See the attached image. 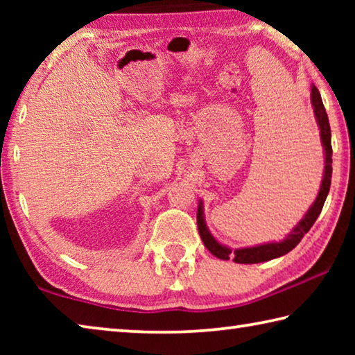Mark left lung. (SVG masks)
I'll list each match as a JSON object with an SVG mask.
<instances>
[{
  "instance_id": "8db88e82",
  "label": "left lung",
  "mask_w": 355,
  "mask_h": 355,
  "mask_svg": "<svg viewBox=\"0 0 355 355\" xmlns=\"http://www.w3.org/2000/svg\"><path fill=\"white\" fill-rule=\"evenodd\" d=\"M311 106H313V114L320 128V137H321V146L324 152V173L321 180L320 191L315 202L311 203V207L307 209V213L304 214V218L297 222L296 227H293V230L288 233L286 238L282 241H271V243H263L258 245H252V248H239V249H230L228 245L219 243L216 239L209 228L207 227L205 222V213H203V202L199 200V207H197V227H199V233L205 248L211 252L214 257L220 258V260H233L239 264H254V263H263L274 260L282 255L288 254L300 243V239L304 238L311 225L315 224V220L320 216L321 209L324 207V202L327 199L329 189H330V180H332V142H330V125L327 112L324 110L321 94L318 91L315 84H311V94H310Z\"/></svg>"
}]
</instances>
